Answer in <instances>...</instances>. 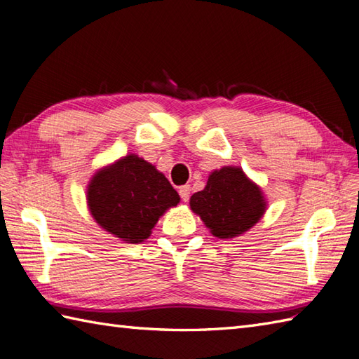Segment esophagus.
I'll list each match as a JSON object with an SVG mask.
<instances>
[{"instance_id": "esophagus-1", "label": "esophagus", "mask_w": 359, "mask_h": 359, "mask_svg": "<svg viewBox=\"0 0 359 359\" xmlns=\"http://www.w3.org/2000/svg\"><path fill=\"white\" fill-rule=\"evenodd\" d=\"M179 194L182 197V201L184 202H188L189 201V196H191V187L189 185H184L179 188Z\"/></svg>"}]
</instances>
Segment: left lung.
Instances as JSON below:
<instances>
[{
	"instance_id": "1",
	"label": "left lung",
	"mask_w": 359,
	"mask_h": 359,
	"mask_svg": "<svg viewBox=\"0 0 359 359\" xmlns=\"http://www.w3.org/2000/svg\"><path fill=\"white\" fill-rule=\"evenodd\" d=\"M189 205L219 239L248 231L265 212L261 188L234 166L211 172L207 187L191 196Z\"/></svg>"
}]
</instances>
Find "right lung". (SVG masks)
Instances as JSON below:
<instances>
[{
	"mask_svg": "<svg viewBox=\"0 0 359 359\" xmlns=\"http://www.w3.org/2000/svg\"><path fill=\"white\" fill-rule=\"evenodd\" d=\"M179 201L165 175L134 154L98 171L88 188L97 224L129 243L148 239L158 217Z\"/></svg>",
	"mask_w": 359,
	"mask_h": 359,
	"instance_id": "obj_1",
	"label": "right lung"
}]
</instances>
